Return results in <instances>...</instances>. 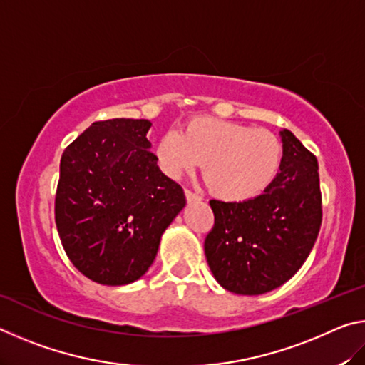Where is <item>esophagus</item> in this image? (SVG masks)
I'll use <instances>...</instances> for the list:
<instances>
[{"label": "esophagus", "mask_w": 365, "mask_h": 365, "mask_svg": "<svg viewBox=\"0 0 365 365\" xmlns=\"http://www.w3.org/2000/svg\"><path fill=\"white\" fill-rule=\"evenodd\" d=\"M185 196H187V201H188V202H191V201H200V200H201V196L196 195L195 191H191V190H185Z\"/></svg>", "instance_id": "34e87169"}]
</instances>
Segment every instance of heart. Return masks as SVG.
Here are the masks:
<instances>
[{
  "label": "heart",
  "instance_id": "obj_1",
  "mask_svg": "<svg viewBox=\"0 0 365 365\" xmlns=\"http://www.w3.org/2000/svg\"><path fill=\"white\" fill-rule=\"evenodd\" d=\"M283 146L265 128L215 117H195L178 132H165L156 143L160 170L172 178L202 163V178L224 201L252 200L267 190L280 170Z\"/></svg>",
  "mask_w": 365,
  "mask_h": 365
}]
</instances>
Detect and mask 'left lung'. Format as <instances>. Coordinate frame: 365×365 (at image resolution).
Listing matches in <instances>:
<instances>
[{
    "label": "left lung",
    "mask_w": 365,
    "mask_h": 365,
    "mask_svg": "<svg viewBox=\"0 0 365 365\" xmlns=\"http://www.w3.org/2000/svg\"><path fill=\"white\" fill-rule=\"evenodd\" d=\"M280 172L255 200H211L214 225L206 259L222 287L237 294H262L299 270L322 224L317 158L289 130L280 132Z\"/></svg>",
    "instance_id": "8db88e82"
}]
</instances>
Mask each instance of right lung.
Segmentation results:
<instances>
[{
  "mask_svg": "<svg viewBox=\"0 0 365 365\" xmlns=\"http://www.w3.org/2000/svg\"><path fill=\"white\" fill-rule=\"evenodd\" d=\"M146 119L93 122L61 158L54 220L67 257L90 280L127 285L150 269L160 235L187 205L146 138Z\"/></svg>",
  "mask_w": 365,
  "mask_h": 365,
  "instance_id": "1",
  "label": "right lung"
}]
</instances>
